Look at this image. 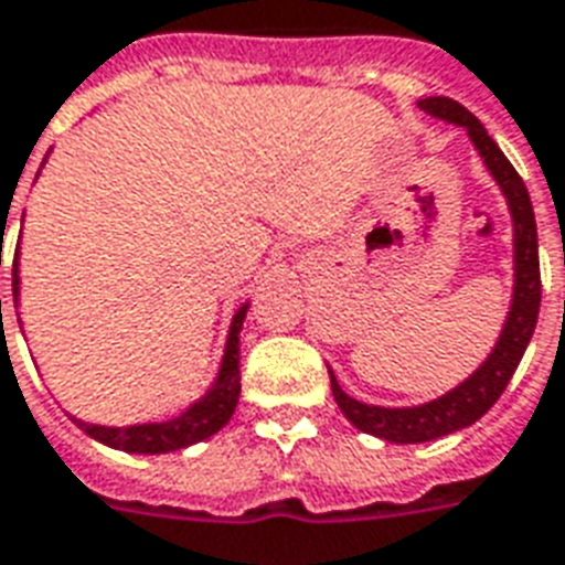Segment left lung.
I'll return each mask as SVG.
<instances>
[{
    "label": "left lung",
    "instance_id": "left-lung-1",
    "mask_svg": "<svg viewBox=\"0 0 565 565\" xmlns=\"http://www.w3.org/2000/svg\"><path fill=\"white\" fill-rule=\"evenodd\" d=\"M419 110H425L431 119H440L446 125H458L467 131L470 143L482 158L484 170L491 173L500 194L505 198L509 215H512V302L505 311L500 338L491 347V353L479 362L470 377H463L458 386L443 392L437 398L413 407H380V404H365V401L347 395L338 383L335 371L329 367L332 380V395L341 413L350 425H356L359 431L380 437L386 443H428L446 434L461 431L467 425H473L491 411L497 398L503 395L509 380L515 374L518 362L527 350L533 329L539 320V302H542V278H539V236H536V215L530 203L527 185L518 177L515 167L509 164V158L500 152V146L491 140V134L484 131V125L476 119L473 113L461 107L452 98H422Z\"/></svg>",
    "mask_w": 565,
    "mask_h": 565
}]
</instances>
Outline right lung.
Here are the masks:
<instances>
[{"label":"right lung","mask_w":565,"mask_h":565,"mask_svg":"<svg viewBox=\"0 0 565 565\" xmlns=\"http://www.w3.org/2000/svg\"><path fill=\"white\" fill-rule=\"evenodd\" d=\"M47 161V158H44ZM41 161V167H44ZM2 248V245H0ZM14 308H20V245L14 250ZM248 305L242 302L236 311H233V320H230L227 341H224V353H221L218 374L209 383V388L200 395L194 404H188L185 411L173 416V419L161 422H137V425H95V422H83L77 416H71V422L86 431L92 440L104 443L110 449H119V452L131 455H164L177 452V449H188L200 440H209L212 434H218L224 425L230 422L236 404H239V332L242 323H245V315H248ZM2 311V299H0ZM20 320V315H17ZM23 323V320H20Z\"/></svg>","instance_id":"right-lung-1"}]
</instances>
